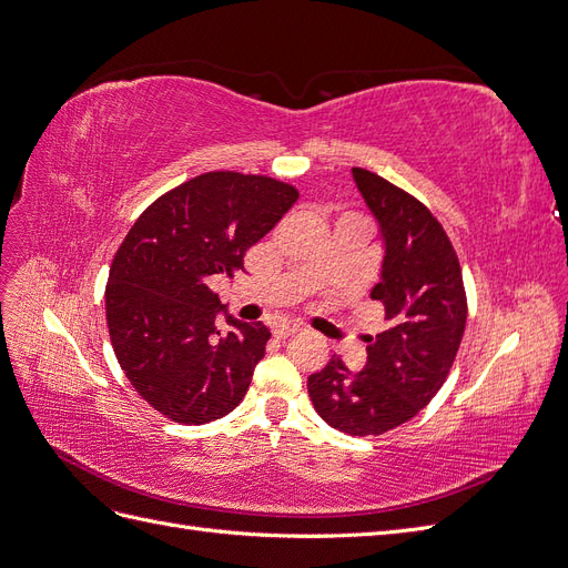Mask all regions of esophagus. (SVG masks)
Instances as JSON below:
<instances>
[{"label": "esophagus", "instance_id": "34e87169", "mask_svg": "<svg viewBox=\"0 0 568 568\" xmlns=\"http://www.w3.org/2000/svg\"><path fill=\"white\" fill-rule=\"evenodd\" d=\"M301 332V326L298 324H286V322H282V324H274L272 326V334H274V338H288V336H294V334H298Z\"/></svg>", "mask_w": 568, "mask_h": 568}]
</instances>
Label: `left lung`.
<instances>
[{
  "mask_svg": "<svg viewBox=\"0 0 568 568\" xmlns=\"http://www.w3.org/2000/svg\"><path fill=\"white\" fill-rule=\"evenodd\" d=\"M353 180L384 239L382 280L372 301L388 329L367 336V363L351 372L341 357L307 376L317 415L351 436H382L432 403L450 374L467 326L457 253L440 222L400 186L353 168Z\"/></svg>",
  "mask_w": 568,
  "mask_h": 568,
  "instance_id": "8db88e82",
  "label": "left lung"
}]
</instances>
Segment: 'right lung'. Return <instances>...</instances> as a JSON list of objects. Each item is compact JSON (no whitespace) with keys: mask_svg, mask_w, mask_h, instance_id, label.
I'll list each match as a JSON object with an SVG mask.
<instances>
[{"mask_svg":"<svg viewBox=\"0 0 568 568\" xmlns=\"http://www.w3.org/2000/svg\"><path fill=\"white\" fill-rule=\"evenodd\" d=\"M298 189L215 170L170 189L136 217L106 284V322L132 388L178 424L225 417L265 355L263 322L227 315L209 280L244 272L246 251L296 203Z\"/></svg>","mask_w":568,"mask_h":568,"instance_id":"add662e5","label":"right lung"}]
</instances>
